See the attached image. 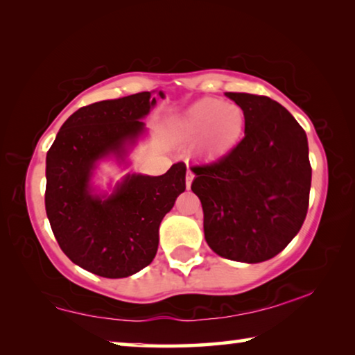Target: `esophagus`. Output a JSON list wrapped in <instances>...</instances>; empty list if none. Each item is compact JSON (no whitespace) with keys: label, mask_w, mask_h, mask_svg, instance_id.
I'll list each match as a JSON object with an SVG mask.
<instances>
[{"label":"esophagus","mask_w":355,"mask_h":355,"mask_svg":"<svg viewBox=\"0 0 355 355\" xmlns=\"http://www.w3.org/2000/svg\"><path fill=\"white\" fill-rule=\"evenodd\" d=\"M192 180H194V173L188 169V172H186V188H191Z\"/></svg>","instance_id":"34e87169"}]
</instances>
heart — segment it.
<instances>
[{"label":"heart","instance_id":"obj_1","mask_svg":"<svg viewBox=\"0 0 355 355\" xmlns=\"http://www.w3.org/2000/svg\"><path fill=\"white\" fill-rule=\"evenodd\" d=\"M245 114L241 106L219 98H203L192 105L178 123L184 139H200L208 158H219L238 146L244 135Z\"/></svg>","mask_w":355,"mask_h":355}]
</instances>
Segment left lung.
<instances>
[{
  "mask_svg": "<svg viewBox=\"0 0 355 355\" xmlns=\"http://www.w3.org/2000/svg\"><path fill=\"white\" fill-rule=\"evenodd\" d=\"M245 114L244 137L209 164L192 166L209 248L228 260L261 263L284 250L309 209L311 166L304 128L264 95L227 92Z\"/></svg>",
  "mask_w": 355,
  "mask_h": 355,
  "instance_id": "1",
  "label": "left lung"
}]
</instances>
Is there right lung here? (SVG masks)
<instances>
[{
	"instance_id": "add662e5",
	"label": "right lung",
	"mask_w": 355,
	"mask_h": 355,
	"mask_svg": "<svg viewBox=\"0 0 355 355\" xmlns=\"http://www.w3.org/2000/svg\"><path fill=\"white\" fill-rule=\"evenodd\" d=\"M155 103L152 92H139L83 106L65 120L46 153L51 230L71 261L100 277H128L153 261L161 220L186 189V164L177 163L159 177L127 175L111 196L92 192L97 161L123 158Z\"/></svg>"
}]
</instances>
